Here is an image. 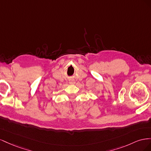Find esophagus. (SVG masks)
Listing matches in <instances>:
<instances>
[{
	"label": "esophagus",
	"mask_w": 151,
	"mask_h": 151,
	"mask_svg": "<svg viewBox=\"0 0 151 151\" xmlns=\"http://www.w3.org/2000/svg\"><path fill=\"white\" fill-rule=\"evenodd\" d=\"M70 84H74V81H70Z\"/></svg>",
	"instance_id": "obj_1"
}]
</instances>
